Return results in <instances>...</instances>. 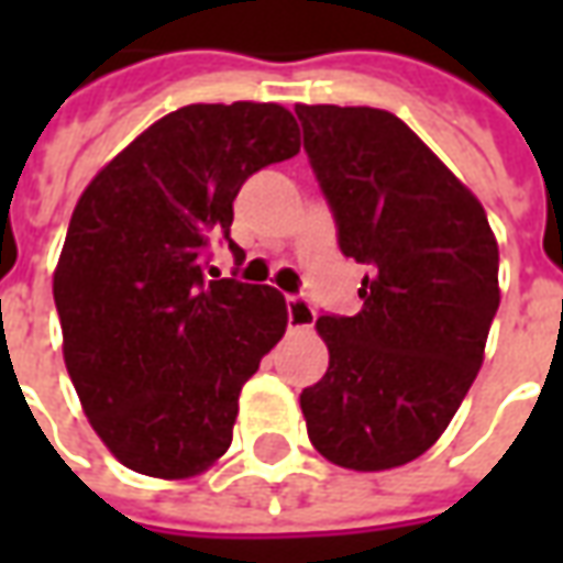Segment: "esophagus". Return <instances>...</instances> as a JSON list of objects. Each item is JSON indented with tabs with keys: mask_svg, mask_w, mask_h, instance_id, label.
Returning a JSON list of instances; mask_svg holds the SVG:
<instances>
[{
	"mask_svg": "<svg viewBox=\"0 0 563 563\" xmlns=\"http://www.w3.org/2000/svg\"><path fill=\"white\" fill-rule=\"evenodd\" d=\"M286 310H289V329H310L313 319H317V310H313V305L307 301L305 295H289Z\"/></svg>",
	"mask_w": 563,
	"mask_h": 563,
	"instance_id": "1",
	"label": "esophagus"
}]
</instances>
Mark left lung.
<instances>
[{
    "label": "left lung",
    "instance_id": "1",
    "mask_svg": "<svg viewBox=\"0 0 563 563\" xmlns=\"http://www.w3.org/2000/svg\"><path fill=\"white\" fill-rule=\"evenodd\" d=\"M343 256L367 265L355 317L317 319L325 377L301 391L307 434L350 471H389L446 431L500 305L483 205L404 120L298 104Z\"/></svg>",
    "mask_w": 563,
    "mask_h": 563
}]
</instances>
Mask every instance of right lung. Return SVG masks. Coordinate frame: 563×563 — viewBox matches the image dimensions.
<instances>
[{
    "label": "right lung",
    "mask_w": 563,
    "mask_h": 563,
    "mask_svg": "<svg viewBox=\"0 0 563 563\" xmlns=\"http://www.w3.org/2000/svg\"><path fill=\"white\" fill-rule=\"evenodd\" d=\"M274 102L186 104L92 177L54 274L63 355L84 413L129 471L186 479L232 443L238 395L286 331V298L220 277L246 177L292 159Z\"/></svg>",
    "instance_id": "obj_1"
}]
</instances>
